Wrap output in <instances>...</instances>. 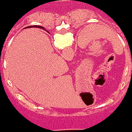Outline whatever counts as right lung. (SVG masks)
<instances>
[{
	"label": "right lung",
	"mask_w": 132,
	"mask_h": 132,
	"mask_svg": "<svg viewBox=\"0 0 132 132\" xmlns=\"http://www.w3.org/2000/svg\"><path fill=\"white\" fill-rule=\"evenodd\" d=\"M28 27H30V28H32V27H37V28H40V29H43V27H41L40 26H28Z\"/></svg>",
	"instance_id": "obj_1"
}]
</instances>
